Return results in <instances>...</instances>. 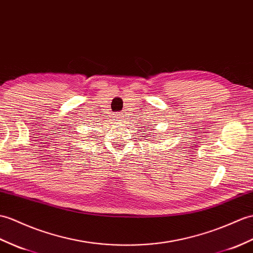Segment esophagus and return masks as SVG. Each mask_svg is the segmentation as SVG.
I'll list each match as a JSON object with an SVG mask.
<instances>
[{"mask_svg":"<svg viewBox=\"0 0 253 253\" xmlns=\"http://www.w3.org/2000/svg\"><path fill=\"white\" fill-rule=\"evenodd\" d=\"M116 120H117V121H122L121 117H116Z\"/></svg>","mask_w":253,"mask_h":253,"instance_id":"esophagus-1","label":"esophagus"}]
</instances>
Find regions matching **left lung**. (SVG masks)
I'll return each instance as SVG.
<instances>
[{
    "mask_svg": "<svg viewBox=\"0 0 253 253\" xmlns=\"http://www.w3.org/2000/svg\"><path fill=\"white\" fill-rule=\"evenodd\" d=\"M146 130H148V129H146ZM144 137H145V136H144Z\"/></svg>",
    "mask_w": 253,
    "mask_h": 253,
    "instance_id": "obj_1",
    "label": "left lung"
}]
</instances>
